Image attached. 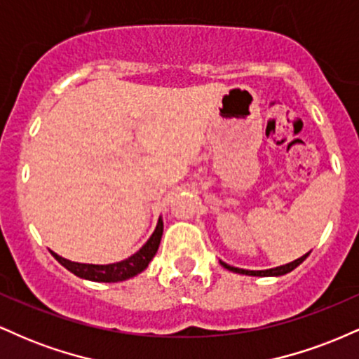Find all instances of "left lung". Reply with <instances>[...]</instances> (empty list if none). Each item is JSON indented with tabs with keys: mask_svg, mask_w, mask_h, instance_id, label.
<instances>
[{
	"mask_svg": "<svg viewBox=\"0 0 359 359\" xmlns=\"http://www.w3.org/2000/svg\"><path fill=\"white\" fill-rule=\"evenodd\" d=\"M307 257H309V253H306L304 257H300L297 259H294V262L287 263V265L277 266V269H270V270H243V269H236V266L228 265V263H224V262H219V263L224 266L226 270H231V271H234V273L251 275V277H280V275H285V273H288V271L297 269L300 263H302Z\"/></svg>",
	"mask_w": 359,
	"mask_h": 359,
	"instance_id": "left-lung-1",
	"label": "left lung"
}]
</instances>
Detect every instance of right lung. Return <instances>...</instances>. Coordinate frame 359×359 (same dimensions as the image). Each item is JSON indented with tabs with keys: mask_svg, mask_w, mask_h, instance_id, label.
<instances>
[{
	"mask_svg": "<svg viewBox=\"0 0 359 359\" xmlns=\"http://www.w3.org/2000/svg\"><path fill=\"white\" fill-rule=\"evenodd\" d=\"M162 233H163V221L162 217H160L158 222H156L154 234L150 236V240H148L145 245L137 251V253L131 255L130 258L123 259V262L109 263V265H89V263H77V262H71V259L62 258L57 253H53V251H50V253L62 266H65L69 271H72L74 275H77V277L81 278L93 280V282H106V283L123 282V280H128L135 277V275L142 273V271L147 269L148 263L151 262V258L155 257L156 250H158L160 240H162Z\"/></svg>",
	"mask_w": 359,
	"mask_h": 359,
	"instance_id": "add662e5",
	"label": "right lung"
}]
</instances>
